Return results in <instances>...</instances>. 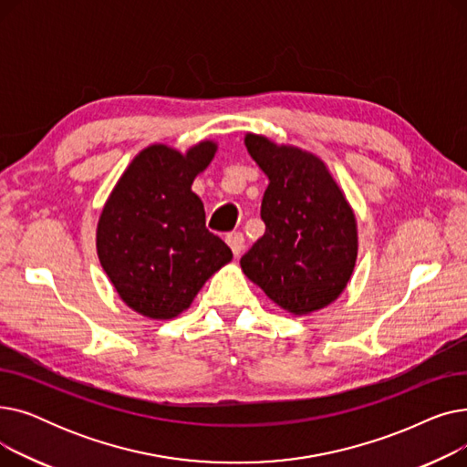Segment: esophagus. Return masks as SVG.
I'll return each instance as SVG.
<instances>
[{"label": "esophagus", "mask_w": 467, "mask_h": 467, "mask_svg": "<svg viewBox=\"0 0 467 467\" xmlns=\"http://www.w3.org/2000/svg\"><path fill=\"white\" fill-rule=\"evenodd\" d=\"M225 240H227L229 248L233 250L234 255L242 254V250H244V236H242V233H231V234L225 236Z\"/></svg>", "instance_id": "esophagus-1"}]
</instances>
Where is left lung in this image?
<instances>
[{"instance_id": "8db88e82", "label": "left lung", "mask_w": 467, "mask_h": 467, "mask_svg": "<svg viewBox=\"0 0 467 467\" xmlns=\"http://www.w3.org/2000/svg\"><path fill=\"white\" fill-rule=\"evenodd\" d=\"M250 157L268 187L265 234L240 259L242 273L293 316L335 303L358 259V221L327 164L296 145L248 132Z\"/></svg>"}]
</instances>
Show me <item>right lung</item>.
I'll use <instances>...</instances> for the list:
<instances>
[{
  "label": "right lung",
  "mask_w": 467,
  "mask_h": 467,
  "mask_svg": "<svg viewBox=\"0 0 467 467\" xmlns=\"http://www.w3.org/2000/svg\"><path fill=\"white\" fill-rule=\"evenodd\" d=\"M202 140L185 153L166 143L141 150L122 171L96 227V252L119 297L151 320L187 310L206 280L233 259L206 229L191 185L215 157Z\"/></svg>",
  "instance_id": "1"
}]
</instances>
